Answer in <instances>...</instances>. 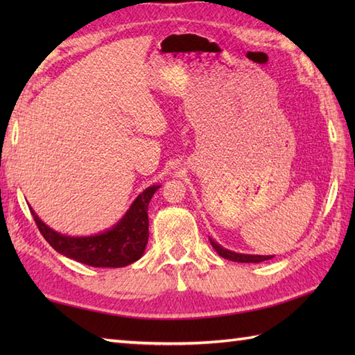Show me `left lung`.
Listing matches in <instances>:
<instances>
[{"instance_id": "obj_1", "label": "left lung", "mask_w": 355, "mask_h": 355, "mask_svg": "<svg viewBox=\"0 0 355 355\" xmlns=\"http://www.w3.org/2000/svg\"><path fill=\"white\" fill-rule=\"evenodd\" d=\"M210 244H212V247L215 248V252L221 256V258L224 259H229V261H233V262H250V263H258V262H262V261H268L273 258L271 254H267V256H261V254H244V253H236V252H232V250H227V248L221 247L220 244L216 243V241H214L212 238H209Z\"/></svg>"}]
</instances>
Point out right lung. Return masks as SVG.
Here are the masks:
<instances>
[{
	"mask_svg": "<svg viewBox=\"0 0 355 355\" xmlns=\"http://www.w3.org/2000/svg\"><path fill=\"white\" fill-rule=\"evenodd\" d=\"M160 184L146 187L111 229L89 236H69L49 227L30 207L37 229L56 252L92 267L119 268L139 261L149 238L148 205Z\"/></svg>",
	"mask_w": 355,
	"mask_h": 355,
	"instance_id": "add662e5",
	"label": "right lung"
}]
</instances>
